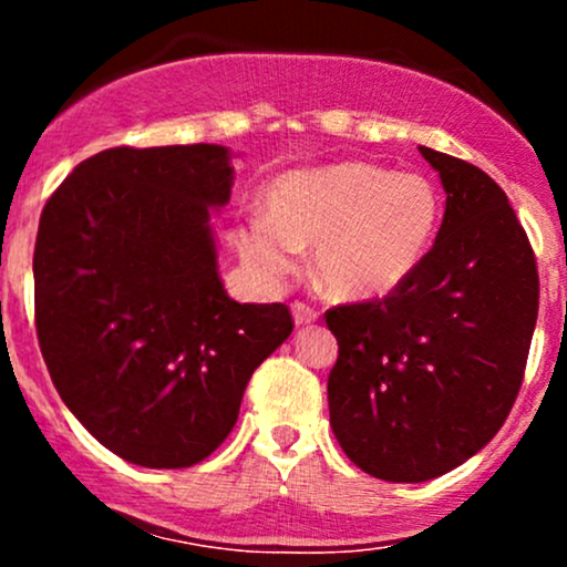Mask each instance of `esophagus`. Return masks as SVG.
Segmentation results:
<instances>
[{
    "mask_svg": "<svg viewBox=\"0 0 567 567\" xmlns=\"http://www.w3.org/2000/svg\"><path fill=\"white\" fill-rule=\"evenodd\" d=\"M317 317H320V311H317L315 306H309L303 301L292 303V320H296V324H309V322H315Z\"/></svg>",
    "mask_w": 567,
    "mask_h": 567,
    "instance_id": "obj_1",
    "label": "esophagus"
}]
</instances>
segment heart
Masks as SVG:
<instances>
[{
  "label": "heart",
  "mask_w": 567,
  "mask_h": 567,
  "mask_svg": "<svg viewBox=\"0 0 567 567\" xmlns=\"http://www.w3.org/2000/svg\"><path fill=\"white\" fill-rule=\"evenodd\" d=\"M266 220L239 231V252L261 277H285L315 245L322 288L347 301L394 292L424 264L440 229V194L419 173L368 162L292 171L266 188Z\"/></svg>",
  "instance_id": "b5f03b06"
}]
</instances>
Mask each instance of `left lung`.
<instances>
[{
    "label": "left lung",
    "mask_w": 567,
    "mask_h": 567,
    "mask_svg": "<svg viewBox=\"0 0 567 567\" xmlns=\"http://www.w3.org/2000/svg\"><path fill=\"white\" fill-rule=\"evenodd\" d=\"M419 152L447 194L424 264L386 298L324 311L338 341L330 426L386 483H426L496 437L538 317L536 256L504 188L470 162Z\"/></svg>",
    "instance_id": "1"
}]
</instances>
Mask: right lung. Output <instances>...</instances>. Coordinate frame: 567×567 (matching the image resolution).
<instances>
[{
  "label": "right lung",
  "instance_id": "1",
  "mask_svg": "<svg viewBox=\"0 0 567 567\" xmlns=\"http://www.w3.org/2000/svg\"><path fill=\"white\" fill-rule=\"evenodd\" d=\"M229 152L116 146L50 194L34 245V320L58 394L109 451L186 470L229 437L245 386L292 333L285 303H237L210 207Z\"/></svg>",
  "mask_w": 567,
  "mask_h": 567
}]
</instances>
